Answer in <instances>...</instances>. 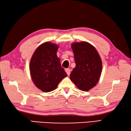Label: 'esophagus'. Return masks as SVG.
I'll return each mask as SVG.
<instances>
[{
	"label": "esophagus",
	"instance_id": "34e87169",
	"mask_svg": "<svg viewBox=\"0 0 131 131\" xmlns=\"http://www.w3.org/2000/svg\"><path fill=\"white\" fill-rule=\"evenodd\" d=\"M65 71L66 72V73H67L68 75H70V70L69 69H65Z\"/></svg>",
	"mask_w": 131,
	"mask_h": 131
}]
</instances>
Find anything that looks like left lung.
<instances>
[{
  "label": "left lung",
  "instance_id": "1",
  "mask_svg": "<svg viewBox=\"0 0 131 131\" xmlns=\"http://www.w3.org/2000/svg\"><path fill=\"white\" fill-rule=\"evenodd\" d=\"M76 66L70 78L79 90L88 91L96 86L102 71V61L96 48L86 41L71 44Z\"/></svg>",
  "mask_w": 131,
  "mask_h": 131
}]
</instances>
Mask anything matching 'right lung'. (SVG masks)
<instances>
[{
	"label": "right lung",
	"instance_id": "right-lung-1",
	"mask_svg": "<svg viewBox=\"0 0 131 131\" xmlns=\"http://www.w3.org/2000/svg\"><path fill=\"white\" fill-rule=\"evenodd\" d=\"M58 47L51 42L41 44L30 60L29 68L32 82L44 92L54 90L61 80L68 76L57 56Z\"/></svg>",
	"mask_w": 131,
	"mask_h": 131
}]
</instances>
